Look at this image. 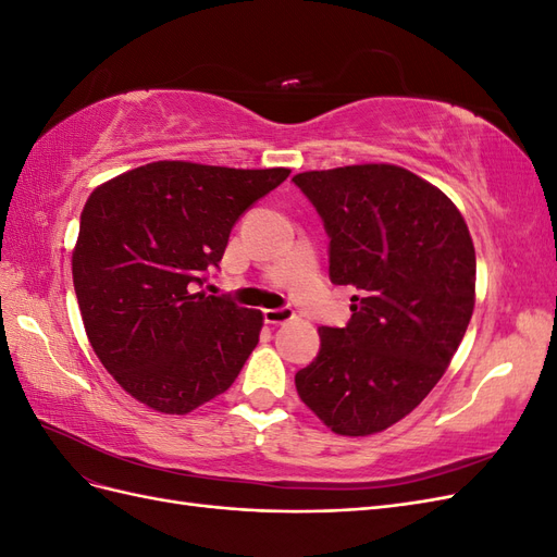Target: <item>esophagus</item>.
Wrapping results in <instances>:
<instances>
[{"label":"esophagus","mask_w":557,"mask_h":557,"mask_svg":"<svg viewBox=\"0 0 557 557\" xmlns=\"http://www.w3.org/2000/svg\"><path fill=\"white\" fill-rule=\"evenodd\" d=\"M262 315L269 325H281V323H288V320H293L295 311L290 307H278V309H264Z\"/></svg>","instance_id":"1"}]
</instances>
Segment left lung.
I'll return each mask as SVG.
<instances>
[{
  "label": "left lung",
  "instance_id": "obj_1",
  "mask_svg": "<svg viewBox=\"0 0 557 557\" xmlns=\"http://www.w3.org/2000/svg\"><path fill=\"white\" fill-rule=\"evenodd\" d=\"M330 237V281L352 285L346 327H320L295 374L301 401L346 436L411 413L450 364L474 311L476 252L453 201L395 164L293 178Z\"/></svg>",
  "mask_w": 557,
  "mask_h": 557
}]
</instances>
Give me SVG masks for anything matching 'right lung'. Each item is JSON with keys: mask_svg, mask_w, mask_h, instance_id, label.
<instances>
[{"mask_svg": "<svg viewBox=\"0 0 557 557\" xmlns=\"http://www.w3.org/2000/svg\"><path fill=\"white\" fill-rule=\"evenodd\" d=\"M288 174L162 160L88 197L74 290L92 350L134 399L183 416L239 376L262 311L197 288L221 264L239 218Z\"/></svg>", "mask_w": 557, "mask_h": 557, "instance_id": "obj_1", "label": "right lung"}]
</instances>
